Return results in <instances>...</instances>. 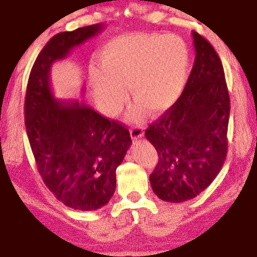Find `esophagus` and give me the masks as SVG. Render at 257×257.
I'll list each match as a JSON object with an SVG mask.
<instances>
[{
    "instance_id": "34e87169",
    "label": "esophagus",
    "mask_w": 257,
    "mask_h": 257,
    "mask_svg": "<svg viewBox=\"0 0 257 257\" xmlns=\"http://www.w3.org/2000/svg\"><path fill=\"white\" fill-rule=\"evenodd\" d=\"M145 132H143V126L142 125H134L131 128V136L133 140H138L141 139Z\"/></svg>"
}]
</instances>
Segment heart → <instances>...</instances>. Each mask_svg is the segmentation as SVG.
<instances>
[{
  "mask_svg": "<svg viewBox=\"0 0 257 257\" xmlns=\"http://www.w3.org/2000/svg\"><path fill=\"white\" fill-rule=\"evenodd\" d=\"M189 63V49L179 36L117 37L98 54V74L91 76V87L105 114L115 115L122 108L126 97L123 85H129L136 103L159 114L177 100Z\"/></svg>",
  "mask_w": 257,
  "mask_h": 257,
  "instance_id": "1",
  "label": "heart"
}]
</instances>
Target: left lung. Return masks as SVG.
I'll return each mask as SVG.
<instances>
[{"instance_id":"1","label":"left lung","mask_w":257,"mask_h":257,"mask_svg":"<svg viewBox=\"0 0 257 257\" xmlns=\"http://www.w3.org/2000/svg\"><path fill=\"white\" fill-rule=\"evenodd\" d=\"M195 62L175 103L149 125L146 138L159 154L149 176L157 196L180 203L213 182L227 155L230 111L221 60L208 41L193 32Z\"/></svg>"}]
</instances>
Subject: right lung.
Returning a JSON list of instances; mask_svg holds the SVG:
<instances>
[{
  "label": "right lung",
  "instance_id": "add662e5",
  "mask_svg": "<svg viewBox=\"0 0 257 257\" xmlns=\"http://www.w3.org/2000/svg\"><path fill=\"white\" fill-rule=\"evenodd\" d=\"M103 28L98 23L51 37L34 63L26 94V129L40 175L57 200L83 211L100 209L114 195L131 134L84 102L55 97L50 70Z\"/></svg>",
  "mask_w": 257,
  "mask_h": 257
}]
</instances>
